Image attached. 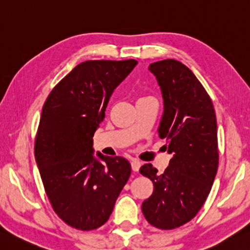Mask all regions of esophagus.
<instances>
[{"mask_svg":"<svg viewBox=\"0 0 250 250\" xmlns=\"http://www.w3.org/2000/svg\"><path fill=\"white\" fill-rule=\"evenodd\" d=\"M131 168L134 171V172H136V171H139L141 168V163L138 159H132L131 160Z\"/></svg>","mask_w":250,"mask_h":250,"instance_id":"obj_1","label":"esophagus"}]
</instances>
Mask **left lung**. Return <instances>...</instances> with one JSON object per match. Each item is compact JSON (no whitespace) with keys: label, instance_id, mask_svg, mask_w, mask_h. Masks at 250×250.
Returning a JSON list of instances; mask_svg holds the SVG:
<instances>
[{"label":"left lung","instance_id":"left-lung-1","mask_svg":"<svg viewBox=\"0 0 250 250\" xmlns=\"http://www.w3.org/2000/svg\"><path fill=\"white\" fill-rule=\"evenodd\" d=\"M163 96L158 134L172 155L163 174L151 164L140 173L153 181L154 192L142 204L145 219L155 228L172 229L196 216L216 178L219 154L217 119L212 102L192 70L165 60L150 63Z\"/></svg>","mask_w":250,"mask_h":250}]
</instances>
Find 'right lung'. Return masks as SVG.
Returning <instances> with one entry per match:
<instances>
[{
  "mask_svg": "<svg viewBox=\"0 0 250 250\" xmlns=\"http://www.w3.org/2000/svg\"><path fill=\"white\" fill-rule=\"evenodd\" d=\"M136 65L135 60L83 62L54 87L43 106L36 161L53 209L72 228L102 227L130 178L125 158L94 155L93 136L112 93Z\"/></svg>",
  "mask_w": 250,
  "mask_h": 250,
  "instance_id": "right-lung-1",
  "label": "right lung"
}]
</instances>
